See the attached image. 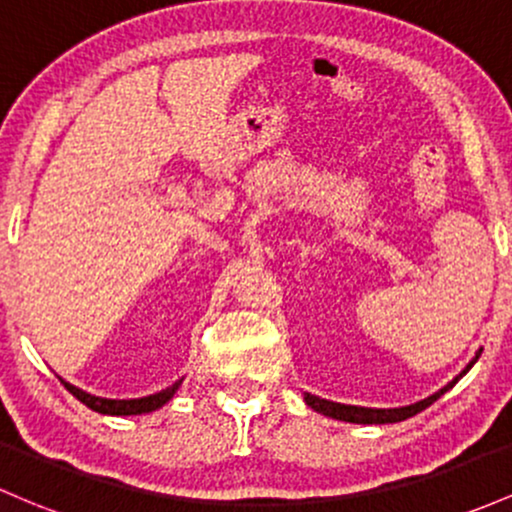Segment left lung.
Segmentation results:
<instances>
[{
  "instance_id": "8db88e82",
  "label": "left lung",
  "mask_w": 512,
  "mask_h": 512,
  "mask_svg": "<svg viewBox=\"0 0 512 512\" xmlns=\"http://www.w3.org/2000/svg\"><path fill=\"white\" fill-rule=\"evenodd\" d=\"M481 357V350L476 352L474 359H471L469 364L454 376L449 384L442 386L440 391L430 393L428 398H423V401H415L411 406H398V408H364V406H347V403H335V401H328V398H320V396H313V393L303 391V401H306V406H311L316 413H323L328 415V418H335V420H345V423H357V425H386V423H401V420L406 418H413L415 413L425 411V408L432 406V403L437 401L440 396H445V393L452 389L454 384H457L462 376L469 372L471 367L476 364V359Z\"/></svg>"
}]
</instances>
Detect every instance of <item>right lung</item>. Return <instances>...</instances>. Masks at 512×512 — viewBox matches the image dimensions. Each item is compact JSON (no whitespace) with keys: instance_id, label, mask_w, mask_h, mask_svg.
<instances>
[{"instance_id":"add662e5","label":"right lung","mask_w":512,"mask_h":512,"mask_svg":"<svg viewBox=\"0 0 512 512\" xmlns=\"http://www.w3.org/2000/svg\"><path fill=\"white\" fill-rule=\"evenodd\" d=\"M60 381H63L65 389L70 391L77 401H82L84 406L92 408V411H97L101 415H140V413H153L157 408L165 406L167 401H172V396L177 393L179 386H182L184 376L179 381H174L172 386H167V389L150 393V396H143V398H101V396H94V393L77 389V386H72L70 381L65 379Z\"/></svg>"}]
</instances>
